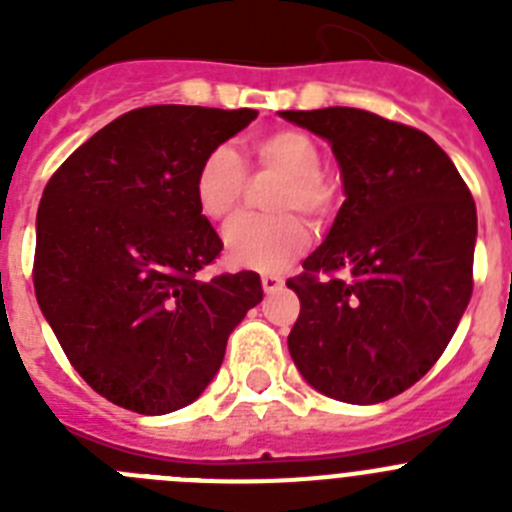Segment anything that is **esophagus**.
I'll use <instances>...</instances> for the list:
<instances>
[{
  "mask_svg": "<svg viewBox=\"0 0 512 512\" xmlns=\"http://www.w3.org/2000/svg\"><path fill=\"white\" fill-rule=\"evenodd\" d=\"M261 287H264L266 295H271V292H279L284 287V279L279 274H264L261 277Z\"/></svg>",
  "mask_w": 512,
  "mask_h": 512,
  "instance_id": "obj_1",
  "label": "esophagus"
}]
</instances>
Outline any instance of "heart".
Listing matches in <instances>:
<instances>
[{
    "mask_svg": "<svg viewBox=\"0 0 512 512\" xmlns=\"http://www.w3.org/2000/svg\"><path fill=\"white\" fill-rule=\"evenodd\" d=\"M246 161L253 171L277 174L279 182L269 192V215L238 217L225 230L228 261L243 269L277 271L305 253L310 230L297 212L315 225L328 223L338 197L323 174V153L312 135L297 128H277L253 135L246 143ZM197 210L225 223L238 212L248 189L243 158L230 146H215L202 156L194 171Z\"/></svg>",
    "mask_w": 512,
    "mask_h": 512,
    "instance_id": "heart-1",
    "label": "heart"
}]
</instances>
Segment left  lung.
<instances>
[{
  "label": "left lung",
  "instance_id": "obj_1",
  "mask_svg": "<svg viewBox=\"0 0 512 512\" xmlns=\"http://www.w3.org/2000/svg\"><path fill=\"white\" fill-rule=\"evenodd\" d=\"M279 115L330 140L346 189L328 238L287 279L300 297L289 354L333 400H390L436 364L469 305L472 192L418 128L354 107Z\"/></svg>",
  "mask_w": 512,
  "mask_h": 512
}]
</instances>
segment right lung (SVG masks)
<instances>
[{
  "label": "right lung",
  "instance_id": "obj_1",
  "mask_svg": "<svg viewBox=\"0 0 512 512\" xmlns=\"http://www.w3.org/2000/svg\"><path fill=\"white\" fill-rule=\"evenodd\" d=\"M256 110L138 107L94 133L45 184L33 284L81 379L164 415L202 395L230 330L264 297L256 271H200L223 241L194 202V171Z\"/></svg>",
  "mask_w": 512,
  "mask_h": 512
}]
</instances>
